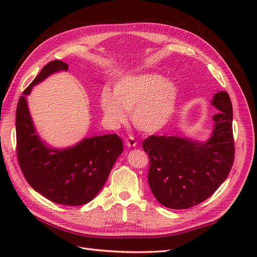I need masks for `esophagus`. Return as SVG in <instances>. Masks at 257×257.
<instances>
[{
    "label": "esophagus",
    "mask_w": 257,
    "mask_h": 257,
    "mask_svg": "<svg viewBox=\"0 0 257 257\" xmlns=\"http://www.w3.org/2000/svg\"><path fill=\"white\" fill-rule=\"evenodd\" d=\"M125 143H126L127 147H135L137 145V141L133 136H130L128 138H126Z\"/></svg>",
    "instance_id": "obj_1"
}]
</instances>
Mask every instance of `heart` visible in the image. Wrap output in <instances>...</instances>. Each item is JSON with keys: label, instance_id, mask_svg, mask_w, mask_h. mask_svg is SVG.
<instances>
[{"label": "heart", "instance_id": "b5f03b06", "mask_svg": "<svg viewBox=\"0 0 257 257\" xmlns=\"http://www.w3.org/2000/svg\"><path fill=\"white\" fill-rule=\"evenodd\" d=\"M179 98L177 85L158 74L126 76L113 85V93L103 89L99 105L111 124L126 121L132 111L134 125L145 133H157L173 118Z\"/></svg>", "mask_w": 257, "mask_h": 257}]
</instances>
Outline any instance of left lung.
Masks as SVG:
<instances>
[{"label": "left lung", "mask_w": 257, "mask_h": 257, "mask_svg": "<svg viewBox=\"0 0 257 257\" xmlns=\"http://www.w3.org/2000/svg\"><path fill=\"white\" fill-rule=\"evenodd\" d=\"M212 105L214 130L207 143L176 136L146 138L143 148L149 157L148 182L160 204L188 209L209 198L227 178L235 160L232 106L227 92L216 93Z\"/></svg>", "instance_id": "8db88e82"}]
</instances>
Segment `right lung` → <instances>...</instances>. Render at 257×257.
<instances>
[{
  "mask_svg": "<svg viewBox=\"0 0 257 257\" xmlns=\"http://www.w3.org/2000/svg\"><path fill=\"white\" fill-rule=\"evenodd\" d=\"M61 60L46 64L23 91L16 110L17 159L28 183L44 197L64 206L91 201L103 188L115 160L123 151L115 134L85 138L65 150L51 149L35 133L26 96L33 85L58 71H67Z\"/></svg>",
  "mask_w": 257,
  "mask_h": 257,
  "instance_id": "1",
  "label": "right lung"
}]
</instances>
